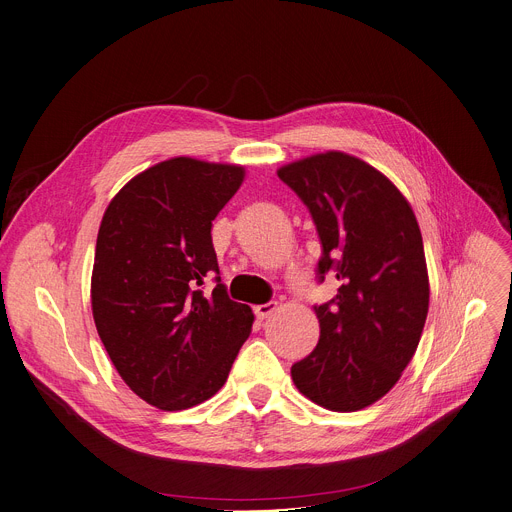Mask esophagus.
<instances>
[{"instance_id":"1","label":"esophagus","mask_w":512,"mask_h":512,"mask_svg":"<svg viewBox=\"0 0 512 512\" xmlns=\"http://www.w3.org/2000/svg\"><path fill=\"white\" fill-rule=\"evenodd\" d=\"M277 308H280V304L271 300V302H267V304H257V306H255V314H257V318L265 320V318H269Z\"/></svg>"}]
</instances>
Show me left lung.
<instances>
[{"label":"left lung","instance_id":"1","mask_svg":"<svg viewBox=\"0 0 512 512\" xmlns=\"http://www.w3.org/2000/svg\"><path fill=\"white\" fill-rule=\"evenodd\" d=\"M316 224L318 280L337 296L314 306L320 339L292 365L314 404L355 412L386 396L410 363L429 312V271L412 206L376 167L343 153H316L277 169Z\"/></svg>","mask_w":512,"mask_h":512}]
</instances>
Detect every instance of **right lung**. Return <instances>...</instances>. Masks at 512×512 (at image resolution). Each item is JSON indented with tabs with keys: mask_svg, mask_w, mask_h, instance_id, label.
Segmentation results:
<instances>
[{
	"mask_svg": "<svg viewBox=\"0 0 512 512\" xmlns=\"http://www.w3.org/2000/svg\"><path fill=\"white\" fill-rule=\"evenodd\" d=\"M245 167L173 157L134 175L110 200L91 271V312L124 384L151 406L185 410L212 398L251 335L253 310L230 300L212 220Z\"/></svg>",
	"mask_w": 512,
	"mask_h": 512,
	"instance_id": "add662e5",
	"label": "right lung"
}]
</instances>
